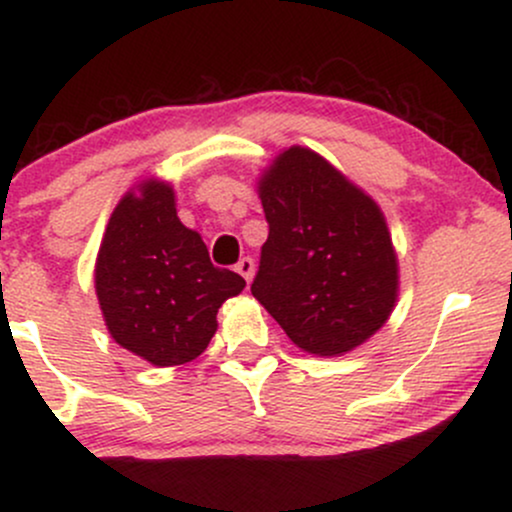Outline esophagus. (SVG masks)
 Listing matches in <instances>:
<instances>
[{
    "mask_svg": "<svg viewBox=\"0 0 512 512\" xmlns=\"http://www.w3.org/2000/svg\"><path fill=\"white\" fill-rule=\"evenodd\" d=\"M236 272L243 276V279L250 284L252 274H255V262H252V257H243V260L236 264Z\"/></svg>",
    "mask_w": 512,
    "mask_h": 512,
    "instance_id": "esophagus-1",
    "label": "esophagus"
}]
</instances>
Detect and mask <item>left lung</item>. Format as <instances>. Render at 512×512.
Listing matches in <instances>:
<instances>
[{"mask_svg":"<svg viewBox=\"0 0 512 512\" xmlns=\"http://www.w3.org/2000/svg\"><path fill=\"white\" fill-rule=\"evenodd\" d=\"M260 199L269 236L252 296L310 354L366 342L397 298V257L378 204L301 146L276 158Z\"/></svg>","mask_w":512,"mask_h":512,"instance_id":"obj_1","label":"left lung"}]
</instances>
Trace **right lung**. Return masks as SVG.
<instances>
[{
  "label": "right lung",
  "mask_w": 512,
  "mask_h": 512,
  "mask_svg": "<svg viewBox=\"0 0 512 512\" xmlns=\"http://www.w3.org/2000/svg\"><path fill=\"white\" fill-rule=\"evenodd\" d=\"M245 279L214 267L199 233L175 214L173 187L146 182L117 204L98 250L96 293L110 334L154 366H180L207 349L216 313Z\"/></svg>",
  "instance_id": "right-lung-1"
}]
</instances>
